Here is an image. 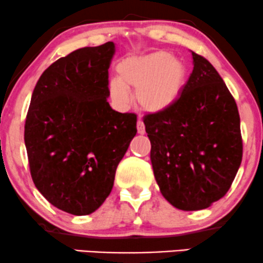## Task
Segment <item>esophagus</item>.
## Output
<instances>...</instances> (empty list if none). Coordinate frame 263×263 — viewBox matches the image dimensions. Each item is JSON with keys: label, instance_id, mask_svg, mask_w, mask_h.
<instances>
[{"label": "esophagus", "instance_id": "esophagus-1", "mask_svg": "<svg viewBox=\"0 0 263 263\" xmlns=\"http://www.w3.org/2000/svg\"><path fill=\"white\" fill-rule=\"evenodd\" d=\"M137 132L140 135H143L144 132H146V128H144V123L141 119H138V121H137Z\"/></svg>", "mask_w": 263, "mask_h": 263}]
</instances>
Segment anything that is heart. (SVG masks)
Masks as SVG:
<instances>
[{"instance_id":"b5f03b06","label":"heart","mask_w":263,"mask_h":263,"mask_svg":"<svg viewBox=\"0 0 263 263\" xmlns=\"http://www.w3.org/2000/svg\"><path fill=\"white\" fill-rule=\"evenodd\" d=\"M117 78L108 83V91L119 106L128 104L127 89H134L142 110L161 112L179 98L185 84V68L171 54L153 52L123 59L117 65Z\"/></svg>"}]
</instances>
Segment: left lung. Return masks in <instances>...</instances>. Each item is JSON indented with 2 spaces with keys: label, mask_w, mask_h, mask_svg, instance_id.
Instances as JSON below:
<instances>
[{
  "label": "left lung",
  "mask_w": 263,
  "mask_h": 263,
  "mask_svg": "<svg viewBox=\"0 0 263 263\" xmlns=\"http://www.w3.org/2000/svg\"><path fill=\"white\" fill-rule=\"evenodd\" d=\"M192 55L194 68L177 101L143 117L162 195L186 211L224 197L242 161L235 99L216 69L204 57Z\"/></svg>",
  "instance_id": "1"
}]
</instances>
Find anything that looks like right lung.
Instances as JSON below:
<instances>
[{"label":"right lung","instance_id":"right-lung-1","mask_svg":"<svg viewBox=\"0 0 263 263\" xmlns=\"http://www.w3.org/2000/svg\"><path fill=\"white\" fill-rule=\"evenodd\" d=\"M114 42L74 50L39 78L26 117L33 183L58 209L87 215L100 208L136 136L137 116L107 102Z\"/></svg>","mask_w":263,"mask_h":263}]
</instances>
